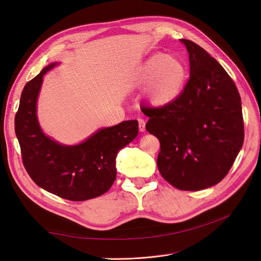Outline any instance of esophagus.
I'll list each match as a JSON object with an SVG mask.
<instances>
[{
    "mask_svg": "<svg viewBox=\"0 0 261 261\" xmlns=\"http://www.w3.org/2000/svg\"><path fill=\"white\" fill-rule=\"evenodd\" d=\"M137 121H138V127H139V130H140V132H145V130H146V122H145L144 118L138 117V118H137Z\"/></svg>",
    "mask_w": 261,
    "mask_h": 261,
    "instance_id": "1",
    "label": "esophagus"
}]
</instances>
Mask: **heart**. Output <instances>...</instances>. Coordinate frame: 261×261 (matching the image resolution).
<instances>
[{
	"instance_id": "1",
	"label": "heart",
	"mask_w": 261,
	"mask_h": 261,
	"mask_svg": "<svg viewBox=\"0 0 261 261\" xmlns=\"http://www.w3.org/2000/svg\"><path fill=\"white\" fill-rule=\"evenodd\" d=\"M187 77L184 62L177 57L159 53L150 58L137 75L139 85H148V97L162 105L175 99Z\"/></svg>"
}]
</instances>
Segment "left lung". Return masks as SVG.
Wrapping results in <instances>:
<instances>
[{
	"label": "left lung",
	"mask_w": 261,
	"mask_h": 261,
	"mask_svg": "<svg viewBox=\"0 0 261 261\" xmlns=\"http://www.w3.org/2000/svg\"><path fill=\"white\" fill-rule=\"evenodd\" d=\"M191 75L183 91L161 107H140L146 129L160 141L156 164L180 191L218 184L232 168L244 141L242 101L232 78L201 46L181 39Z\"/></svg>",
	"instance_id": "8db88e82"
}]
</instances>
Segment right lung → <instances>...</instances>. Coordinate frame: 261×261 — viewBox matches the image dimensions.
I'll return each instance as SVG.
<instances>
[{
    "instance_id": "obj_1",
    "label": "right lung",
    "mask_w": 261,
    "mask_h": 261,
    "mask_svg": "<svg viewBox=\"0 0 261 261\" xmlns=\"http://www.w3.org/2000/svg\"><path fill=\"white\" fill-rule=\"evenodd\" d=\"M43 68L21 92L15 115V133L22 164L35 183L46 192L72 201H84L107 193L116 178L115 158L138 134V122L125 121L100 129L85 143L63 146L46 137L38 124L36 103Z\"/></svg>"
}]
</instances>
